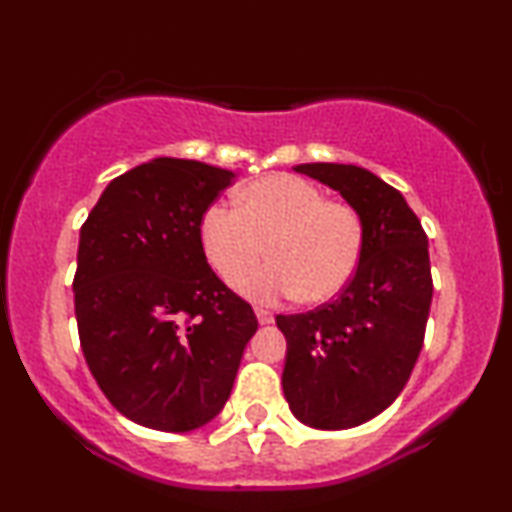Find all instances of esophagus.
<instances>
[{
  "mask_svg": "<svg viewBox=\"0 0 512 512\" xmlns=\"http://www.w3.org/2000/svg\"><path fill=\"white\" fill-rule=\"evenodd\" d=\"M255 315H257V320L262 322V325H269V322H274V313H272V310H267V308H255Z\"/></svg>",
  "mask_w": 512,
  "mask_h": 512,
  "instance_id": "esophagus-1",
  "label": "esophagus"
}]
</instances>
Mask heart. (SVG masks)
Masks as SVG:
<instances>
[{"instance_id":"obj_1","label":"heart","mask_w":512,"mask_h":512,"mask_svg":"<svg viewBox=\"0 0 512 512\" xmlns=\"http://www.w3.org/2000/svg\"><path fill=\"white\" fill-rule=\"evenodd\" d=\"M199 240L216 274L226 284L261 259L268 243L272 263L240 281V291L257 301L296 296L317 305L339 296L361 264V214L327 199L313 182L296 175H264L238 192V207L214 202L199 216Z\"/></svg>"}]
</instances>
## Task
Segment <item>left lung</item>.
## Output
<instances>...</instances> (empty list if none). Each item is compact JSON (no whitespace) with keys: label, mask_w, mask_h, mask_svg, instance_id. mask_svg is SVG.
<instances>
[{"label":"left lung","mask_w":512,"mask_h":512,"mask_svg":"<svg viewBox=\"0 0 512 512\" xmlns=\"http://www.w3.org/2000/svg\"><path fill=\"white\" fill-rule=\"evenodd\" d=\"M296 170L337 190L366 231L358 272L332 303L276 315L291 411L313 428L342 431L385 411L409 383L433 298L428 238L404 197L370 170L344 163Z\"/></svg>","instance_id":"1"}]
</instances>
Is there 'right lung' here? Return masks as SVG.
I'll return each mask as SVG.
<instances>
[{
	"label": "right lung",
	"instance_id": "1",
	"mask_svg": "<svg viewBox=\"0 0 512 512\" xmlns=\"http://www.w3.org/2000/svg\"><path fill=\"white\" fill-rule=\"evenodd\" d=\"M231 170L154 158L105 187L81 226L74 313L88 370L134 424L185 433L233 390L252 305L211 272L199 216Z\"/></svg>",
	"mask_w": 512,
	"mask_h": 512
}]
</instances>
